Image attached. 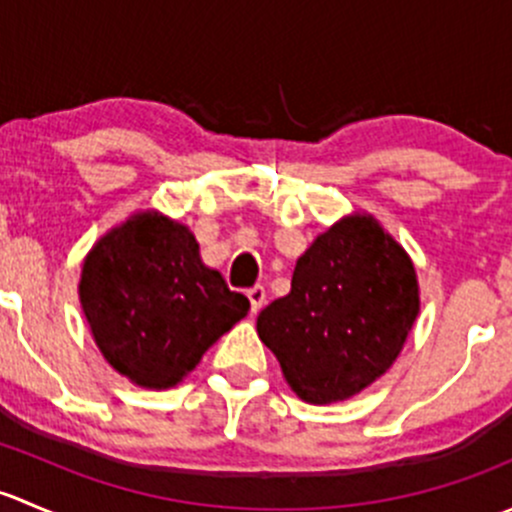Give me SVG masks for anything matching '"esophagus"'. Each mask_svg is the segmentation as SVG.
<instances>
[{
  "label": "esophagus",
  "instance_id": "esophagus-1",
  "mask_svg": "<svg viewBox=\"0 0 512 512\" xmlns=\"http://www.w3.org/2000/svg\"><path fill=\"white\" fill-rule=\"evenodd\" d=\"M247 299H250V312L257 314L262 307H265V302H267L265 287L255 285L252 289H247Z\"/></svg>",
  "mask_w": 512,
  "mask_h": 512
}]
</instances>
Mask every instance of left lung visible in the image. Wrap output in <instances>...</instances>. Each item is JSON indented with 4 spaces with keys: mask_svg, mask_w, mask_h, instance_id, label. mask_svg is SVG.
I'll return each mask as SVG.
<instances>
[{
    "mask_svg": "<svg viewBox=\"0 0 512 512\" xmlns=\"http://www.w3.org/2000/svg\"><path fill=\"white\" fill-rule=\"evenodd\" d=\"M418 314L409 255L366 215L339 220L297 260L257 334L309 404L359 394L396 361Z\"/></svg>",
    "mask_w": 512,
    "mask_h": 512,
    "instance_id": "1",
    "label": "left lung"
}]
</instances>
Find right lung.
<instances>
[{"mask_svg": "<svg viewBox=\"0 0 512 512\" xmlns=\"http://www.w3.org/2000/svg\"><path fill=\"white\" fill-rule=\"evenodd\" d=\"M81 307L108 364L138 386H175L250 299L200 262L185 225L143 213L101 237L81 275Z\"/></svg>", "mask_w": 512, "mask_h": 512, "instance_id": "add662e5", "label": "right lung"}]
</instances>
